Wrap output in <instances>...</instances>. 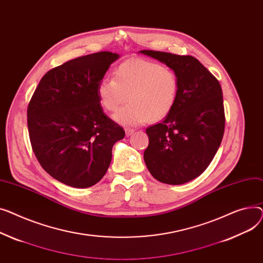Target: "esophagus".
I'll return each instance as SVG.
<instances>
[{"mask_svg": "<svg viewBox=\"0 0 263 263\" xmlns=\"http://www.w3.org/2000/svg\"><path fill=\"white\" fill-rule=\"evenodd\" d=\"M134 133H135V129H133V128H125V134H126L127 137L132 136Z\"/></svg>", "mask_w": 263, "mask_h": 263, "instance_id": "esophagus-1", "label": "esophagus"}]
</instances>
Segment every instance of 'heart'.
<instances>
[{
  "instance_id": "heart-1",
  "label": "heart",
  "mask_w": 263,
  "mask_h": 263,
  "mask_svg": "<svg viewBox=\"0 0 263 263\" xmlns=\"http://www.w3.org/2000/svg\"><path fill=\"white\" fill-rule=\"evenodd\" d=\"M179 83L176 74L155 61L135 58L117 66L112 79H104L97 86V96L104 109L124 125H139L165 119L177 101Z\"/></svg>"
}]
</instances>
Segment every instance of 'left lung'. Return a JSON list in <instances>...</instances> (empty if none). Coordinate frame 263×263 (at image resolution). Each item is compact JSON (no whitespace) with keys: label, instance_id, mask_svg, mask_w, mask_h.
Here are the masks:
<instances>
[{"label":"left lung","instance_id":"left-lung-1","mask_svg":"<svg viewBox=\"0 0 263 263\" xmlns=\"http://www.w3.org/2000/svg\"><path fill=\"white\" fill-rule=\"evenodd\" d=\"M176 74L179 88L172 112L146 128L144 161L149 173L167 184H181L202 174L217 154L225 128L219 81L192 56L143 50Z\"/></svg>","mask_w":263,"mask_h":263}]
</instances>
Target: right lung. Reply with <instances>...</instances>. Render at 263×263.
<instances>
[{
    "mask_svg": "<svg viewBox=\"0 0 263 263\" xmlns=\"http://www.w3.org/2000/svg\"><path fill=\"white\" fill-rule=\"evenodd\" d=\"M119 54L99 52L46 73L27 107L35 156L56 180L73 188L99 182L111 162L114 144L125 132L108 118L97 86Z\"/></svg>",
    "mask_w": 263,
    "mask_h": 263,
    "instance_id": "right-lung-1",
    "label": "right lung"
}]
</instances>
